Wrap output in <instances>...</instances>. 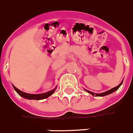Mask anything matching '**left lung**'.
Returning <instances> with one entry per match:
<instances>
[{"label": "left lung", "mask_w": 133, "mask_h": 133, "mask_svg": "<svg viewBox=\"0 0 133 133\" xmlns=\"http://www.w3.org/2000/svg\"><path fill=\"white\" fill-rule=\"evenodd\" d=\"M122 82H123V80H122ZM122 82H121V83L119 84L118 86L115 87H114V88H112V89H110V90H108V91H107V92H102V93H99V94H97V93H94V92H90V91H88V90H87V89H85V91H87V92H89V94H91L92 95H93V96H96V97H104V96H106V95H110V94H111V93H112V92H115L116 90H117V89H119V87L120 86H121V84H122Z\"/></svg>", "instance_id": "8db88e82"}]
</instances>
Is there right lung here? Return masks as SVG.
<instances>
[{
  "mask_svg": "<svg viewBox=\"0 0 133 133\" xmlns=\"http://www.w3.org/2000/svg\"><path fill=\"white\" fill-rule=\"evenodd\" d=\"M14 89L16 90V92L18 94V95L22 97L23 98L28 99H36V100H40V99H46L47 97H49V96L53 94L54 92H55L56 90V88H54L52 90H51L49 92H46V93H42V94H36V95H34V94H29V93H26V92H22L21 91L18 89H17L16 87L13 85Z\"/></svg>",
  "mask_w": 133,
  "mask_h": 133,
  "instance_id": "add662e5",
  "label": "right lung"
}]
</instances>
